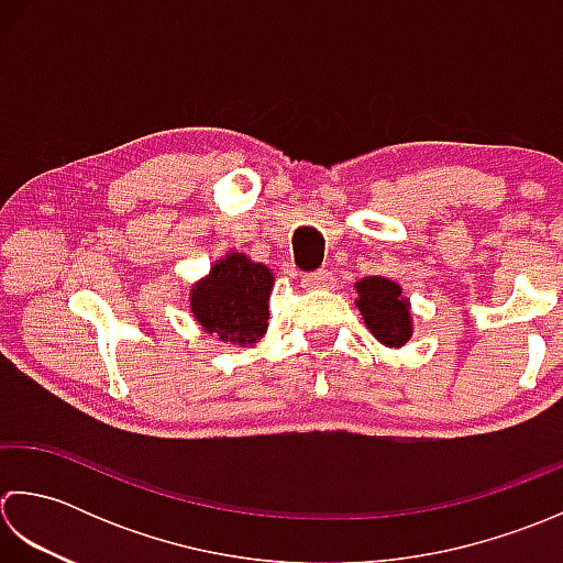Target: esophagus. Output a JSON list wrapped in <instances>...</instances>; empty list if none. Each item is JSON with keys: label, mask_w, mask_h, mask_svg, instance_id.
<instances>
[{"label": "esophagus", "mask_w": 563, "mask_h": 563, "mask_svg": "<svg viewBox=\"0 0 563 563\" xmlns=\"http://www.w3.org/2000/svg\"><path fill=\"white\" fill-rule=\"evenodd\" d=\"M301 284L306 286V289H330V286H332V277H330V272L318 269V272L303 274Z\"/></svg>", "instance_id": "1"}]
</instances>
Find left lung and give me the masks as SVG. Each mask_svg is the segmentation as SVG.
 <instances>
[{
  "label": "left lung",
  "mask_w": 563,
  "mask_h": 563,
  "mask_svg": "<svg viewBox=\"0 0 563 563\" xmlns=\"http://www.w3.org/2000/svg\"><path fill=\"white\" fill-rule=\"evenodd\" d=\"M357 308L372 335L386 347H404L412 335L410 301L404 289L386 277H364L354 284Z\"/></svg>",
  "instance_id": "1"
}]
</instances>
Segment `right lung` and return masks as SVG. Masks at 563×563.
<instances>
[{"label": "right lung", "mask_w": 563, "mask_h": 563, "mask_svg": "<svg viewBox=\"0 0 563 563\" xmlns=\"http://www.w3.org/2000/svg\"><path fill=\"white\" fill-rule=\"evenodd\" d=\"M272 269L252 262L245 252H228L209 277L191 286L189 306L199 325L231 345H255L267 332Z\"/></svg>", "instance_id": "right-lung-1"}]
</instances>
